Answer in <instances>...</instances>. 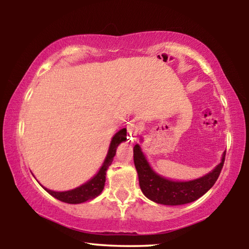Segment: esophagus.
<instances>
[{
  "label": "esophagus",
  "instance_id": "34e87169",
  "mask_svg": "<svg viewBox=\"0 0 249 249\" xmlns=\"http://www.w3.org/2000/svg\"><path fill=\"white\" fill-rule=\"evenodd\" d=\"M140 129H141V125H140V123H138V122H135V121L130 122L129 126H128V134L130 135V136H134V137L136 136L138 130H140Z\"/></svg>",
  "mask_w": 249,
  "mask_h": 249
}]
</instances>
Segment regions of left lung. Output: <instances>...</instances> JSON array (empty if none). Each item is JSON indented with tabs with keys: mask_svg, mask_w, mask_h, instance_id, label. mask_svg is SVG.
I'll return each instance as SVG.
<instances>
[{
	"mask_svg": "<svg viewBox=\"0 0 249 249\" xmlns=\"http://www.w3.org/2000/svg\"><path fill=\"white\" fill-rule=\"evenodd\" d=\"M225 155L226 151L223 153L221 162L208 175L191 181H174L155 172L142 154L141 146L138 144L134 146V163L142 193L149 200L165 205L191 203L205 195L220 176L225 161Z\"/></svg>",
	"mask_w": 249,
	"mask_h": 249,
	"instance_id": "1",
	"label": "left lung"
}]
</instances>
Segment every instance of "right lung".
Wrapping results in <instances>:
<instances>
[{
  "label": "right lung",
  "instance_id": "1",
  "mask_svg": "<svg viewBox=\"0 0 249 249\" xmlns=\"http://www.w3.org/2000/svg\"><path fill=\"white\" fill-rule=\"evenodd\" d=\"M126 141V128H123L117 132L114 136H113L111 144H109V148L107 151V158H105L102 167L100 168L98 174H96L93 178L90 179L88 182H86L80 187L73 189V190L64 191V192H56L53 190H48V189L44 188L49 195H52L53 197H56L59 201L66 202V203L70 204H79L83 203V202L90 201L94 197L101 195V192L104 189L105 184V176H107V168L111 166L113 161V158L116 154V148L121 142Z\"/></svg>",
  "mask_w": 249,
  "mask_h": 249
}]
</instances>
